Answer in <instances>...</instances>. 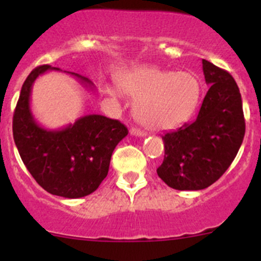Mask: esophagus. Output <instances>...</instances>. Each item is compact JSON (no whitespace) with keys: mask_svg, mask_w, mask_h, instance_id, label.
Returning a JSON list of instances; mask_svg holds the SVG:
<instances>
[{"mask_svg":"<svg viewBox=\"0 0 261 261\" xmlns=\"http://www.w3.org/2000/svg\"><path fill=\"white\" fill-rule=\"evenodd\" d=\"M130 134L133 136H141V138H143V136H146L145 131L140 130V128H136V127H131Z\"/></svg>","mask_w":261,"mask_h":261,"instance_id":"esophagus-1","label":"esophagus"}]
</instances>
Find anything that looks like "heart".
<instances>
[{"mask_svg":"<svg viewBox=\"0 0 261 261\" xmlns=\"http://www.w3.org/2000/svg\"><path fill=\"white\" fill-rule=\"evenodd\" d=\"M123 92L136 98L134 113L151 130L171 128L185 122L196 110L201 87L191 72H174L140 66L118 76Z\"/></svg>","mask_w":261,"mask_h":261,"instance_id":"1","label":"heart"}]
</instances>
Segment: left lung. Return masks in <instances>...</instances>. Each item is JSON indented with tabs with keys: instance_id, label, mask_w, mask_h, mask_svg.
<instances>
[{
	"instance_id": "1",
	"label": "left lung",
	"mask_w": 261,
	"mask_h": 261,
	"mask_svg": "<svg viewBox=\"0 0 261 261\" xmlns=\"http://www.w3.org/2000/svg\"><path fill=\"white\" fill-rule=\"evenodd\" d=\"M209 90L196 120L162 135L163 163L156 173L176 190H203L236 158L245 136L242 99L229 72L203 60Z\"/></svg>"
}]
</instances>
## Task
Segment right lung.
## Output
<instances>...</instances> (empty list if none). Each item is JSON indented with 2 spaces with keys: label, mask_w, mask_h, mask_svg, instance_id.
Masks as SVG:
<instances>
[{
  "label": "right lung",
  "mask_w": 261,
  "mask_h": 261,
  "mask_svg": "<svg viewBox=\"0 0 261 261\" xmlns=\"http://www.w3.org/2000/svg\"><path fill=\"white\" fill-rule=\"evenodd\" d=\"M49 65L35 67L24 82L12 118V134L20 156L39 186L63 198L92 194L106 178L116 145L127 135L118 120L88 115L61 130H47L35 122L30 111L33 83ZM92 89L89 79L74 74Z\"/></svg>",
  "instance_id": "right-lung-1"
}]
</instances>
